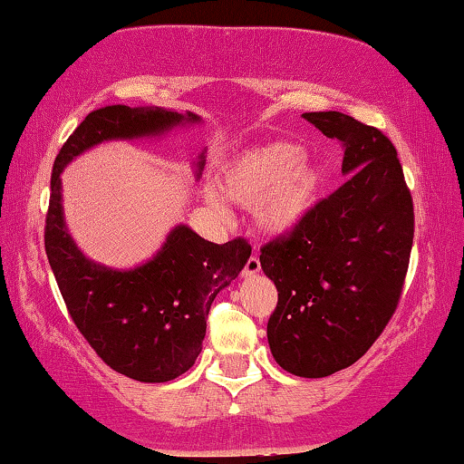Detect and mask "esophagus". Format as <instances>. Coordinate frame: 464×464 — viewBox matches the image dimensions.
<instances>
[{
	"label": "esophagus",
	"instance_id": "esophagus-1",
	"mask_svg": "<svg viewBox=\"0 0 464 464\" xmlns=\"http://www.w3.org/2000/svg\"><path fill=\"white\" fill-rule=\"evenodd\" d=\"M259 271H261V261L256 259V256H250V259L245 265V269H242V277H245V279L255 277Z\"/></svg>",
	"mask_w": 464,
	"mask_h": 464
}]
</instances>
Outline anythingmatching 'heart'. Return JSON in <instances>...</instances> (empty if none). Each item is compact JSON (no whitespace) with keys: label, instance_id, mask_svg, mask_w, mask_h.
I'll return each instance as SVG.
<instances>
[{"label":"heart","instance_id":"obj_1","mask_svg":"<svg viewBox=\"0 0 464 464\" xmlns=\"http://www.w3.org/2000/svg\"><path fill=\"white\" fill-rule=\"evenodd\" d=\"M304 156V148L292 141L245 150L224 170L219 191L227 201L253 208L256 230L273 238L287 237L313 214L324 185L323 170ZM205 201L218 214H226L216 188L205 191Z\"/></svg>","mask_w":464,"mask_h":464}]
</instances>
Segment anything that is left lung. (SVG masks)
Returning <instances> with one entry per match:
<instances>
[{
    "label": "left lung",
    "instance_id": "8db88e82",
    "mask_svg": "<svg viewBox=\"0 0 464 464\" xmlns=\"http://www.w3.org/2000/svg\"><path fill=\"white\" fill-rule=\"evenodd\" d=\"M302 117L343 141L347 180L259 261L279 295L267 323L273 358L294 376L324 378L358 362L391 321L413 246V201L382 131L337 111Z\"/></svg>",
    "mask_w": 464,
    "mask_h": 464
}]
</instances>
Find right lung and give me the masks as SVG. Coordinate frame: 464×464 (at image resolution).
Here are the masks:
<instances>
[{
  "instance_id": "1",
  "label": "right lung",
  "mask_w": 464,
  "mask_h": 464,
  "mask_svg": "<svg viewBox=\"0 0 464 464\" xmlns=\"http://www.w3.org/2000/svg\"><path fill=\"white\" fill-rule=\"evenodd\" d=\"M199 123L201 117L191 111L102 106L82 121L53 166L44 250L61 295L102 362L140 382H169L193 366L211 302L245 269L250 246L242 238L214 245L179 224L146 263L131 269L106 267L83 255L67 230L61 172L101 143L160 138L177 127ZM203 169L205 148L193 160L195 180Z\"/></svg>"
}]
</instances>
